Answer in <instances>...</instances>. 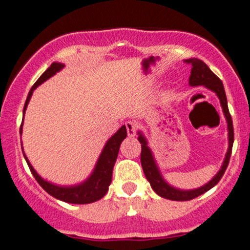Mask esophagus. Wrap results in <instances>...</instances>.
<instances>
[{
  "label": "esophagus",
  "mask_w": 250,
  "mask_h": 250,
  "mask_svg": "<svg viewBox=\"0 0 250 250\" xmlns=\"http://www.w3.org/2000/svg\"><path fill=\"white\" fill-rule=\"evenodd\" d=\"M125 128H127V133L129 137H135L137 135V130H138V125L133 121H128L125 122Z\"/></svg>",
  "instance_id": "esophagus-1"
}]
</instances>
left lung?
Instances as JSON below:
<instances>
[{
  "label": "left lung",
  "mask_w": 250,
  "mask_h": 250,
  "mask_svg": "<svg viewBox=\"0 0 250 250\" xmlns=\"http://www.w3.org/2000/svg\"><path fill=\"white\" fill-rule=\"evenodd\" d=\"M186 64L191 65V75L188 83L191 85H204L208 89L213 90L216 95L220 99L221 107H223V112L226 117V122H228V130H229V148L228 152H226L225 160H224L223 166H221V169L216 173V175L211 179L209 183H207L206 185L201 186V188H195V190H180V188H175L173 186H170L165 179L161 175L160 169H158L157 165H156V161L153 158L152 152H151L150 147L147 146V141H146L145 137L139 132V137L138 140L141 144V155H140V162L141 167H143L144 174H145L146 179L150 183L152 190L157 193L158 196L163 198H167V200L172 201H190L193 198L198 197V196L203 195L204 192H207L208 190H210L211 188L216 185V184L220 181V179L223 178L224 173H225L226 168H228L229 162H230L231 152H232V145H233V125H232V118H231L230 111H229L228 106V99H226L225 89H224V84L221 82V80L207 66L206 62H203L202 60L196 59H186Z\"/></svg>",
  "instance_id": "left-lung-1"
}]
</instances>
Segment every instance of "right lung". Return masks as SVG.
Returning a JSON list of instances; mask_svg holds the SVG:
<instances>
[{"mask_svg": "<svg viewBox=\"0 0 250 250\" xmlns=\"http://www.w3.org/2000/svg\"><path fill=\"white\" fill-rule=\"evenodd\" d=\"M64 66L65 65L60 64V62H53L46 71L41 75V77L36 81V83H35V84L32 85L31 89H30L29 95H27V99L24 105V113L30 99H31V95L32 93H34V90L36 89L41 83H43L44 81L48 80V78H50L53 75H55L58 71H60ZM21 127L22 123L21 125H20V134H21ZM125 137H127V129H125V125H122V127H121L109 140H107V143L105 144L104 148H103L102 151V155H100L99 160H98L97 165H95L94 170L90 174L89 178L85 181H83L82 184H78V185L75 186H58L43 180V179L36 173L34 167L30 165L29 160H27V157L25 156V153L24 157L25 160H26L27 166H29L30 170H31L32 175L35 176L37 183H39L40 185L42 186V188H43L46 192L49 193L50 196L67 203H93L95 202V201H99L100 198L104 197V196L106 195L107 190H109L111 180H112L113 166H115L116 160H117L121 143L125 139Z\"/></svg>", "mask_w": 250, "mask_h": 250, "instance_id": "1", "label": "right lung"}]
</instances>
